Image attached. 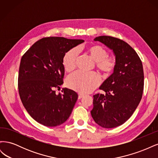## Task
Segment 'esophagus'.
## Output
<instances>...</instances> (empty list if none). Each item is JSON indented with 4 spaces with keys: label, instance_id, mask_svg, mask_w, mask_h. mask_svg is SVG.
<instances>
[{
    "label": "esophagus",
    "instance_id": "1",
    "mask_svg": "<svg viewBox=\"0 0 158 158\" xmlns=\"http://www.w3.org/2000/svg\"><path fill=\"white\" fill-rule=\"evenodd\" d=\"M83 97H84V95H83V94H78V99H81V98H83Z\"/></svg>",
    "mask_w": 158,
    "mask_h": 158
}]
</instances>
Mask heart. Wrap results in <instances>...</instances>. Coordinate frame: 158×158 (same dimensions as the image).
Instances as JSON below:
<instances>
[{
    "label": "heart",
    "mask_w": 158,
    "mask_h": 158,
    "mask_svg": "<svg viewBox=\"0 0 158 158\" xmlns=\"http://www.w3.org/2000/svg\"><path fill=\"white\" fill-rule=\"evenodd\" d=\"M86 51L91 58L95 61L97 69L103 74L108 75L115 69V59L114 56H109L107 51L103 47L92 45L88 47ZM78 55V49L76 47L70 49L64 55L62 63L66 71L71 72L74 69ZM99 84V76L94 72L89 73L76 72L66 80V84L69 88L82 94L92 92Z\"/></svg>",
    "instance_id": "heart-1"
}]
</instances>
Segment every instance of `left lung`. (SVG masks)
<instances>
[{"label": "left lung", "mask_w": 158, "mask_h": 158, "mask_svg": "<svg viewBox=\"0 0 158 158\" xmlns=\"http://www.w3.org/2000/svg\"><path fill=\"white\" fill-rule=\"evenodd\" d=\"M115 55L114 73L99 89L106 94L94 95L91 114L102 127H117L125 123L140 102L144 91V70L136 52L127 42L111 36L95 37Z\"/></svg>", "instance_id": "obj_1"}]
</instances>
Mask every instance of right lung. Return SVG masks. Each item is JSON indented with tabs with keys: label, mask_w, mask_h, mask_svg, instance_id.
I'll use <instances>...</instances> for the list:
<instances>
[{
	"label": "right lung",
	"mask_w": 158,
	"mask_h": 158,
	"mask_svg": "<svg viewBox=\"0 0 158 158\" xmlns=\"http://www.w3.org/2000/svg\"><path fill=\"white\" fill-rule=\"evenodd\" d=\"M83 40L47 37L36 41L23 55L19 67L18 87L21 101L30 115L47 127L64 123L70 117L78 94L63 88L64 55Z\"/></svg>",
	"instance_id": "add662e5"
}]
</instances>
